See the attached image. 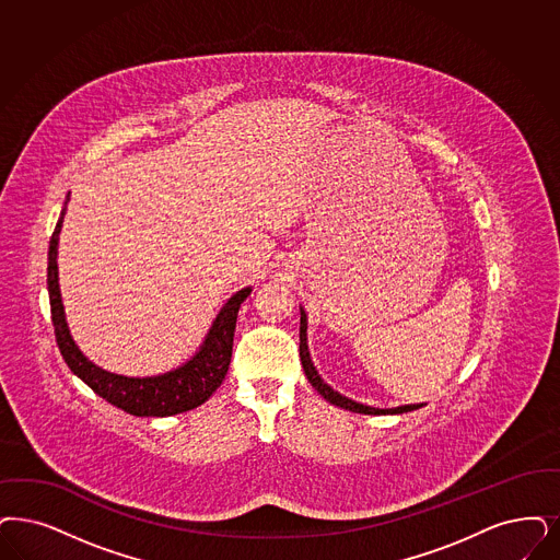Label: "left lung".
Listing matches in <instances>:
<instances>
[{
    "label": "left lung",
    "instance_id": "left-lung-1",
    "mask_svg": "<svg viewBox=\"0 0 560 560\" xmlns=\"http://www.w3.org/2000/svg\"><path fill=\"white\" fill-rule=\"evenodd\" d=\"M299 354H301V363H303V370L305 375L311 382V386L322 394L328 402L340 407V409H347L352 413L363 415H396V413H409L419 409L421 405H405V407H396V409H375V407H368V405H361V402H354L351 398L342 396V394L334 393L330 386L319 377V373L315 372L313 363H311L310 349H307V315L305 311L301 310V331H299Z\"/></svg>",
    "mask_w": 560,
    "mask_h": 560
}]
</instances>
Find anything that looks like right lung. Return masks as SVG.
I'll use <instances>...</instances> for the list:
<instances>
[{
	"mask_svg": "<svg viewBox=\"0 0 560 560\" xmlns=\"http://www.w3.org/2000/svg\"><path fill=\"white\" fill-rule=\"evenodd\" d=\"M63 215H66V206L49 241L47 290H49L56 342L70 372L77 373L93 393L100 394L109 405L135 417H170V415L185 413L203 405L209 396L218 390V386L224 382L229 373L236 315H238L241 303L249 296L250 289L238 290L222 307L201 351L197 352L183 368L164 375H155V377H125V375L104 372L79 351L66 326L60 284H58V261H56Z\"/></svg>",
	"mask_w": 560,
	"mask_h": 560,
	"instance_id": "right-lung-1",
	"label": "right lung"
}]
</instances>
